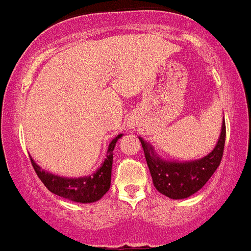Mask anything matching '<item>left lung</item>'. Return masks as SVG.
<instances>
[{"label": "left lung", "mask_w": 251, "mask_h": 251, "mask_svg": "<svg viewBox=\"0 0 251 251\" xmlns=\"http://www.w3.org/2000/svg\"><path fill=\"white\" fill-rule=\"evenodd\" d=\"M225 137L226 127L224 121L220 138L214 151L203 158L185 163L162 161L153 152L152 147L139 138L154 187L162 195L175 200L186 199L199 191L220 166L225 147Z\"/></svg>", "instance_id": "1"}]
</instances>
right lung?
Here are the masks:
<instances>
[{
	"mask_svg": "<svg viewBox=\"0 0 251 251\" xmlns=\"http://www.w3.org/2000/svg\"><path fill=\"white\" fill-rule=\"evenodd\" d=\"M121 137L122 134H119L110 142L108 151H106V158L104 159L103 165L94 175L89 177L64 178V177L55 176V175L41 170L35 163L34 159H31V165L34 167L37 177L41 179V182L52 194L68 199L70 201H75V202H94V201H98L99 199H101L109 190L110 176H112L113 150H114L117 141Z\"/></svg>",
	"mask_w": 251,
	"mask_h": 251,
	"instance_id": "add662e5",
	"label": "right lung"
}]
</instances>
